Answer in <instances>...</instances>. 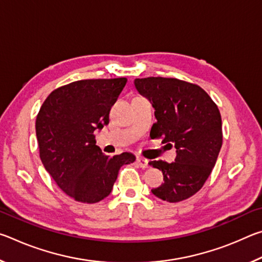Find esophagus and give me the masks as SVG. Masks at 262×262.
<instances>
[{"label":"esophagus","mask_w":262,"mask_h":262,"mask_svg":"<svg viewBox=\"0 0 262 262\" xmlns=\"http://www.w3.org/2000/svg\"><path fill=\"white\" fill-rule=\"evenodd\" d=\"M136 163H137V165H139V166L142 167V168H147V167L149 166L147 159L141 158V157H137V158H136Z\"/></svg>","instance_id":"1"}]
</instances>
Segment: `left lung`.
I'll use <instances>...</instances> for the list:
<instances>
[{"mask_svg": "<svg viewBox=\"0 0 262 262\" xmlns=\"http://www.w3.org/2000/svg\"><path fill=\"white\" fill-rule=\"evenodd\" d=\"M134 84L155 110L157 122L150 135L174 145L177 152L173 163H149L164 176L151 192L167 202L186 200L202 188L219 157L223 137L219 107L202 88L177 78H136Z\"/></svg>", "mask_w": 262, "mask_h": 262, "instance_id": "8db88e82", "label": "left lung"}]
</instances>
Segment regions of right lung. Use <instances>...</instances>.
I'll use <instances>...</instances> for the list:
<instances>
[{"label":"right lung","mask_w":262,"mask_h":262,"mask_svg":"<svg viewBox=\"0 0 262 262\" xmlns=\"http://www.w3.org/2000/svg\"><path fill=\"white\" fill-rule=\"evenodd\" d=\"M127 78L82 79L61 86L43 101L35 120L40 159L57 186L74 200L96 203L108 196L130 152L106 156L95 130L108 123Z\"/></svg>","instance_id":"obj_1"}]
</instances>
